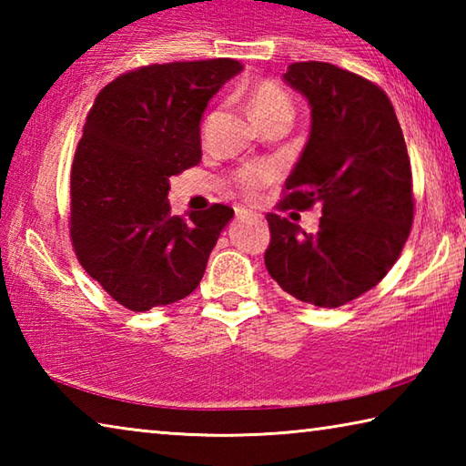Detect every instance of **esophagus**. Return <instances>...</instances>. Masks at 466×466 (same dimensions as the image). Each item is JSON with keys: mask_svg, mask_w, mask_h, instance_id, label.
<instances>
[{"mask_svg": "<svg viewBox=\"0 0 466 466\" xmlns=\"http://www.w3.org/2000/svg\"><path fill=\"white\" fill-rule=\"evenodd\" d=\"M252 216V211L250 209H242V208H238L236 209V218L238 219H244V218H250Z\"/></svg>", "mask_w": 466, "mask_h": 466, "instance_id": "1", "label": "esophagus"}]
</instances>
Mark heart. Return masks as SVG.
<instances>
[{
	"instance_id": "heart-1",
	"label": "heart",
	"mask_w": 466,
	"mask_h": 466,
	"mask_svg": "<svg viewBox=\"0 0 466 466\" xmlns=\"http://www.w3.org/2000/svg\"><path fill=\"white\" fill-rule=\"evenodd\" d=\"M248 106L255 121L261 125L269 119H288L294 116V105L286 92L273 82H261L248 94ZM275 168L271 164H255V167L242 168L236 175V183L248 197L257 195L263 187H267L275 178Z\"/></svg>"
}]
</instances>
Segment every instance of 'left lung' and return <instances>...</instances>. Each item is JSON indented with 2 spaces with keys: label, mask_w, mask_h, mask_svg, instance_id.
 I'll list each match as a JSON object with an SVG mask.
<instances>
[{
  "label": "left lung",
  "mask_w": 466,
  "mask_h": 466,
  "mask_svg": "<svg viewBox=\"0 0 466 466\" xmlns=\"http://www.w3.org/2000/svg\"><path fill=\"white\" fill-rule=\"evenodd\" d=\"M283 82L310 105V137L281 209L322 205L319 232L267 216L265 267L283 291L320 309L366 294L397 261L413 224L403 131L376 84L322 61L291 63Z\"/></svg>",
  "instance_id": "left-lung-1"
}]
</instances>
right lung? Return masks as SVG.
I'll list each match as a JSON object with an SVG mask.
<instances>
[{
	"instance_id": "1",
	"label": "right lung",
	"mask_w": 466,
	"mask_h": 466,
	"mask_svg": "<svg viewBox=\"0 0 466 466\" xmlns=\"http://www.w3.org/2000/svg\"><path fill=\"white\" fill-rule=\"evenodd\" d=\"M242 72L234 59L139 67L100 90L72 167L77 261L125 309L146 312L199 286L234 209L170 216V177L201 160V116Z\"/></svg>"
}]
</instances>
